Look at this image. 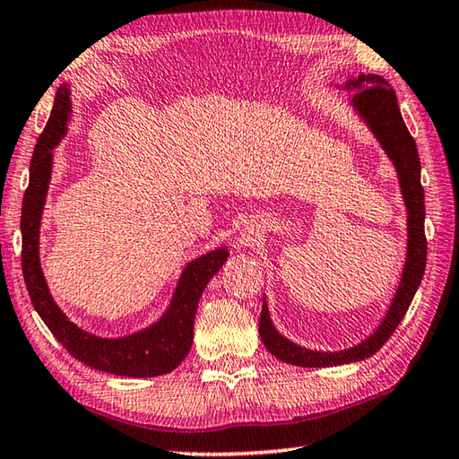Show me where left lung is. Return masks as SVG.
I'll list each match as a JSON object with an SVG mask.
<instances>
[{
	"mask_svg": "<svg viewBox=\"0 0 459 459\" xmlns=\"http://www.w3.org/2000/svg\"><path fill=\"white\" fill-rule=\"evenodd\" d=\"M347 91H354L352 107L359 112V117L368 125L372 134L377 136L380 146L396 168L402 198L406 204L408 212V251L406 264L402 269V277L396 289V295L386 311V316L378 325L367 341L354 344L352 349H344L339 352H321L311 351L285 339L283 334L271 323L267 301L264 299V308L259 316V336L264 341L265 349L273 354L275 359L295 364V367L305 368H326L339 367V364L359 362L372 357L374 352L380 351L392 333L396 331L400 321L404 319L410 303L422 283L424 269H426V233H424V188L420 182V158L418 148L412 134L408 133L404 118L400 115L396 92L388 85L386 79L380 74H359V79H351Z\"/></svg>",
	"mask_w": 459,
	"mask_h": 459,
	"instance_id": "8db88e82",
	"label": "left lung"
}]
</instances>
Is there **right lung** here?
Listing matches in <instances>:
<instances>
[{
    "mask_svg": "<svg viewBox=\"0 0 459 459\" xmlns=\"http://www.w3.org/2000/svg\"><path fill=\"white\" fill-rule=\"evenodd\" d=\"M71 91L61 85L55 95L49 123L37 138L30 164V186L23 195L22 208V267L35 311L49 326L71 357L87 367L118 377L151 378L172 372L190 352L194 341V316L200 297L210 279L218 273L228 259V249L218 247L184 267L176 285L170 307L154 325L120 339H102L71 323L57 303L53 301L49 287L39 264V228L47 188L51 180L53 148L67 133L71 117Z\"/></svg>",
    "mask_w": 459,
    "mask_h": 459,
    "instance_id": "obj_1",
    "label": "right lung"
}]
</instances>
